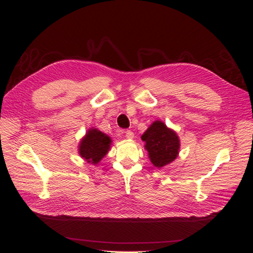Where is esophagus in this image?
<instances>
[{
    "label": "esophagus",
    "instance_id": "34e87169",
    "mask_svg": "<svg viewBox=\"0 0 253 253\" xmlns=\"http://www.w3.org/2000/svg\"><path fill=\"white\" fill-rule=\"evenodd\" d=\"M126 137L127 139H133L134 138V133L132 131H129V129H127V131H126Z\"/></svg>",
    "mask_w": 253,
    "mask_h": 253
}]
</instances>
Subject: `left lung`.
Segmentation results:
<instances>
[{"instance_id":"8db88e82","label":"left lung","mask_w":253,"mask_h":253,"mask_svg":"<svg viewBox=\"0 0 253 253\" xmlns=\"http://www.w3.org/2000/svg\"><path fill=\"white\" fill-rule=\"evenodd\" d=\"M144 149L148 151L153 166L163 168L171 164L178 156L180 142L177 134L163 121L156 120L141 136Z\"/></svg>"}]
</instances>
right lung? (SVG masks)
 <instances>
[{"instance_id":"add662e5","label":"right lung","mask_w":253,"mask_h":253,"mask_svg":"<svg viewBox=\"0 0 253 253\" xmlns=\"http://www.w3.org/2000/svg\"><path fill=\"white\" fill-rule=\"evenodd\" d=\"M111 137L97 128H89L79 143V154L87 163L97 165L111 149Z\"/></svg>"}]
</instances>
